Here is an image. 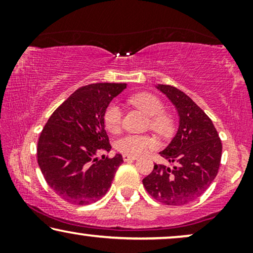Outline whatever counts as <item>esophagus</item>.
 Here are the masks:
<instances>
[{"label": "esophagus", "instance_id": "esophagus-1", "mask_svg": "<svg viewBox=\"0 0 253 253\" xmlns=\"http://www.w3.org/2000/svg\"><path fill=\"white\" fill-rule=\"evenodd\" d=\"M123 160L124 161H134V160H137V157H132V155L124 154L123 155Z\"/></svg>", "mask_w": 253, "mask_h": 253}]
</instances>
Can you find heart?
<instances>
[{
	"label": "heart",
	"mask_w": 253,
	"mask_h": 253,
	"mask_svg": "<svg viewBox=\"0 0 253 253\" xmlns=\"http://www.w3.org/2000/svg\"><path fill=\"white\" fill-rule=\"evenodd\" d=\"M129 102L150 117L148 120L150 127L155 132L162 136H168L172 132L174 119L171 114L165 112L164 103L157 95L148 92L137 93L130 96ZM121 119H122V112L119 105L115 102L110 103L103 115L106 130L110 133L119 132L121 129ZM155 146H157V140L148 134H126L117 139L115 144L117 151L132 157L143 154Z\"/></svg>",
	"instance_id": "obj_1"
}]
</instances>
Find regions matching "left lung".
I'll use <instances>...</instances> for the list:
<instances>
[{"label": "left lung", "mask_w": 253, "mask_h": 253, "mask_svg": "<svg viewBox=\"0 0 253 253\" xmlns=\"http://www.w3.org/2000/svg\"><path fill=\"white\" fill-rule=\"evenodd\" d=\"M170 100L178 114V129L160 155L176 166L154 165L143 179L146 191L166 205H185L209 189L220 167L222 144L213 122L181 89L155 86Z\"/></svg>", "instance_id": "obj_1"}]
</instances>
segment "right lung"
Wrapping results in <instances>:
<instances>
[{
	"mask_svg": "<svg viewBox=\"0 0 253 253\" xmlns=\"http://www.w3.org/2000/svg\"><path fill=\"white\" fill-rule=\"evenodd\" d=\"M126 84L98 83L75 91L48 120L38 141V164L48 185L75 205L95 203L106 195L123 162L96 155L109 152L103 115Z\"/></svg>",
	"mask_w": 253,
	"mask_h": 253,
	"instance_id": "obj_1",
	"label": "right lung"
}]
</instances>
